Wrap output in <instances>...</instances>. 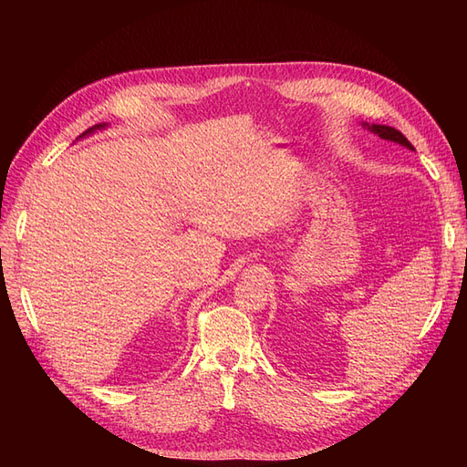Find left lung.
Instances as JSON below:
<instances>
[{
	"label": "left lung",
	"instance_id": "obj_1",
	"mask_svg": "<svg viewBox=\"0 0 467 467\" xmlns=\"http://www.w3.org/2000/svg\"><path fill=\"white\" fill-rule=\"evenodd\" d=\"M362 126H364V129H368L372 134L379 136L381 140H388V142H395V144H400V146H405L407 150H413L415 151L411 142H409V140L400 130L391 129V126H386V124H368V122H362Z\"/></svg>",
	"mask_w": 467,
	"mask_h": 467
}]
</instances>
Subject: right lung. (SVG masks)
I'll return each instance as SVG.
<instances>
[{"mask_svg":"<svg viewBox=\"0 0 467 467\" xmlns=\"http://www.w3.org/2000/svg\"><path fill=\"white\" fill-rule=\"evenodd\" d=\"M105 122L103 124H97V126H93V129H89V130H86V132H83L79 138H83V136H88V134H91V132H95V130H101V129H105Z\"/></svg>","mask_w":467,"mask_h":467,"instance_id":"1","label":"right lung"}]
</instances>
